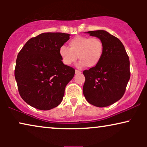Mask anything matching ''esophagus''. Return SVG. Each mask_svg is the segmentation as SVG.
Listing matches in <instances>:
<instances>
[{
	"label": "esophagus",
	"mask_w": 147,
	"mask_h": 147,
	"mask_svg": "<svg viewBox=\"0 0 147 147\" xmlns=\"http://www.w3.org/2000/svg\"><path fill=\"white\" fill-rule=\"evenodd\" d=\"M75 73H76V74H81L82 72H81V71H78V70L76 69L75 71Z\"/></svg>",
	"instance_id": "esophagus-1"
}]
</instances>
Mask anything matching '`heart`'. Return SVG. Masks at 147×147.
I'll return each instance as SVG.
<instances>
[{"mask_svg": "<svg viewBox=\"0 0 147 147\" xmlns=\"http://www.w3.org/2000/svg\"><path fill=\"white\" fill-rule=\"evenodd\" d=\"M69 48L61 46L59 54L63 63L70 65L78 59L80 61L77 67H94L101 61L104 53V45L102 41L97 37H88L77 36L69 43Z\"/></svg>", "mask_w": 147, "mask_h": 147, "instance_id": "b5f03b06", "label": "heart"}]
</instances>
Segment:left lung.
I'll return each mask as SVG.
<instances>
[{"label": "left lung", "instance_id": "1", "mask_svg": "<svg viewBox=\"0 0 147 147\" xmlns=\"http://www.w3.org/2000/svg\"><path fill=\"white\" fill-rule=\"evenodd\" d=\"M102 41L104 53L96 67L84 70L83 93L90 104L106 107L123 96L130 80V61L122 42L104 30L88 31Z\"/></svg>", "mask_w": 147, "mask_h": 147}]
</instances>
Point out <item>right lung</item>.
Instances as JSON below:
<instances>
[{"mask_svg": "<svg viewBox=\"0 0 147 147\" xmlns=\"http://www.w3.org/2000/svg\"><path fill=\"white\" fill-rule=\"evenodd\" d=\"M69 34L43 33L30 39L18 54L15 70L20 96L29 105L48 110L59 105L75 69L59 54Z\"/></svg>", "mask_w": 147, "mask_h": 147, "instance_id": "add662e5", "label": "right lung"}]
</instances>
